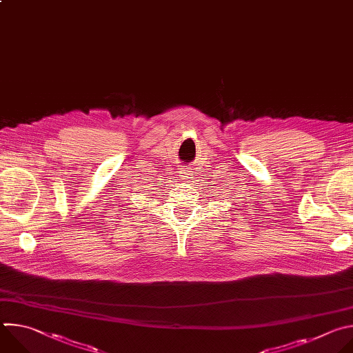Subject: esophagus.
Masks as SVG:
<instances>
[{"instance_id": "obj_1", "label": "esophagus", "mask_w": 353, "mask_h": 353, "mask_svg": "<svg viewBox=\"0 0 353 353\" xmlns=\"http://www.w3.org/2000/svg\"><path fill=\"white\" fill-rule=\"evenodd\" d=\"M180 177H181V180H185V181H192V173L190 172V170H183L181 173H180Z\"/></svg>"}]
</instances>
